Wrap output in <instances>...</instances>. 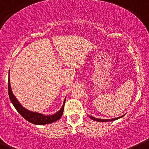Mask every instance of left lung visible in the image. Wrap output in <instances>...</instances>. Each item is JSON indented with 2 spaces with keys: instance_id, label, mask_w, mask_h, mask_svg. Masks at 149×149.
Instances as JSON below:
<instances>
[{
  "instance_id": "8db88e82",
  "label": "left lung",
  "mask_w": 149,
  "mask_h": 149,
  "mask_svg": "<svg viewBox=\"0 0 149 149\" xmlns=\"http://www.w3.org/2000/svg\"><path fill=\"white\" fill-rule=\"evenodd\" d=\"M122 117H123V116H122ZM117 117V118H114V119H111V120H102V119H97V118H95V117H92V116H90V117H91V119H92V120H95V121H97V122H111V121H114V120H117V119H119V118H121V117Z\"/></svg>"
}]
</instances>
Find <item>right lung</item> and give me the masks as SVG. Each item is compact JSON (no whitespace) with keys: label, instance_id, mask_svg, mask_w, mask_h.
Returning a JSON list of instances; mask_svg holds the SVG:
<instances>
[{"label":"right lung","instance_id":"add662e5","mask_svg":"<svg viewBox=\"0 0 149 149\" xmlns=\"http://www.w3.org/2000/svg\"><path fill=\"white\" fill-rule=\"evenodd\" d=\"M8 95H9V97L11 102L13 104V106L15 107V108L16 109V110L20 114V115L22 116V117H24L26 120L31 122V123L35 124V125H47V124L53 123V122L59 120V119L61 118L62 114H63L66 100H64V102H63V106H62L61 109H60L58 112H57L56 113H55L54 114H52V115L45 116L42 114L37 113V112H31V111L27 110V109L24 108V107L19 103V102L17 100V99H16L15 97L13 95L12 91H11L10 84V80H8Z\"/></svg>","mask_w":149,"mask_h":149}]
</instances>
